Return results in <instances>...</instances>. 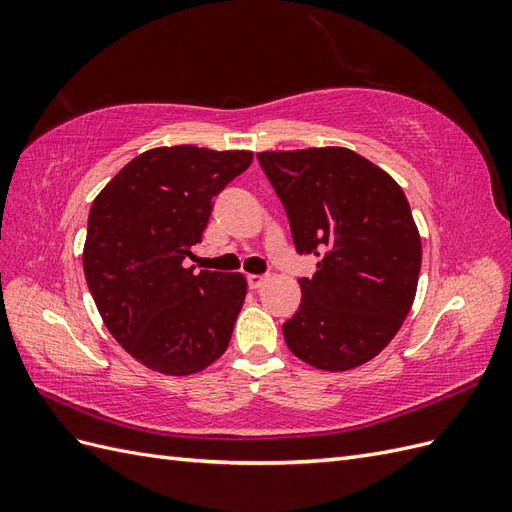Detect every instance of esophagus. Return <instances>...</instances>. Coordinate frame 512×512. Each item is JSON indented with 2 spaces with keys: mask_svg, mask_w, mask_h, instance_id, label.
I'll return each mask as SVG.
<instances>
[{
  "mask_svg": "<svg viewBox=\"0 0 512 512\" xmlns=\"http://www.w3.org/2000/svg\"><path fill=\"white\" fill-rule=\"evenodd\" d=\"M265 282H267V275H247V286L252 290H258Z\"/></svg>",
  "mask_w": 512,
  "mask_h": 512,
  "instance_id": "esophagus-1",
  "label": "esophagus"
}]
</instances>
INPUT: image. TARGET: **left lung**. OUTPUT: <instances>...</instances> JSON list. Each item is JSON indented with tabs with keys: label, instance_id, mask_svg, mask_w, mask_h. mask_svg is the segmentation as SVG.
Here are the masks:
<instances>
[{
	"label": "left lung",
	"instance_id": "8db88e82",
	"mask_svg": "<svg viewBox=\"0 0 512 512\" xmlns=\"http://www.w3.org/2000/svg\"><path fill=\"white\" fill-rule=\"evenodd\" d=\"M258 162L284 203L303 277L299 312L284 322L294 356L324 371L374 359L404 324L421 273V235L404 190L346 147L262 151Z\"/></svg>",
	"mask_w": 512,
	"mask_h": 512
}]
</instances>
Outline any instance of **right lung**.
<instances>
[{
  "mask_svg": "<svg viewBox=\"0 0 512 512\" xmlns=\"http://www.w3.org/2000/svg\"><path fill=\"white\" fill-rule=\"evenodd\" d=\"M252 151L149 149L106 183L87 220L83 269L106 329L138 363L198 374L226 352L247 282L185 269L213 196L250 168Z\"/></svg>",
  "mask_w": 512,
  "mask_h": 512,
  "instance_id": "1",
  "label": "right lung"
}]
</instances>
